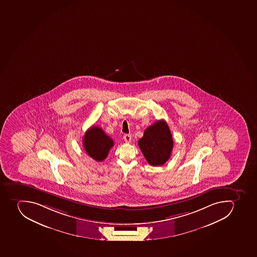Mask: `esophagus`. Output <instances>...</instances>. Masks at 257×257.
<instances>
[{
	"label": "esophagus",
	"mask_w": 257,
	"mask_h": 257,
	"mask_svg": "<svg viewBox=\"0 0 257 257\" xmlns=\"http://www.w3.org/2000/svg\"><path fill=\"white\" fill-rule=\"evenodd\" d=\"M123 140H124L126 143H130L132 140L131 135H130V134H125V135L123 136Z\"/></svg>",
	"instance_id": "34e87169"
}]
</instances>
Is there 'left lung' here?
<instances>
[{
    "instance_id": "1",
    "label": "left lung",
    "mask_w": 257,
    "mask_h": 257,
    "mask_svg": "<svg viewBox=\"0 0 257 257\" xmlns=\"http://www.w3.org/2000/svg\"><path fill=\"white\" fill-rule=\"evenodd\" d=\"M138 146L148 164L162 166L170 158L173 140L170 130L164 120H158L145 130Z\"/></svg>"
}]
</instances>
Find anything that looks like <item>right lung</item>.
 Returning <instances> with one entry per match:
<instances>
[{"label": "right lung", "instance_id": "1", "mask_svg": "<svg viewBox=\"0 0 257 257\" xmlns=\"http://www.w3.org/2000/svg\"><path fill=\"white\" fill-rule=\"evenodd\" d=\"M83 146L86 153L98 162L103 161L114 146V142L101 127L92 126L83 138Z\"/></svg>", "mask_w": 257, "mask_h": 257}]
</instances>
